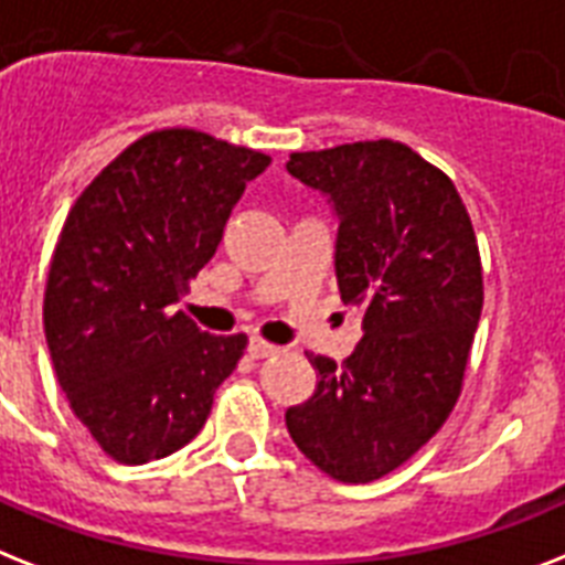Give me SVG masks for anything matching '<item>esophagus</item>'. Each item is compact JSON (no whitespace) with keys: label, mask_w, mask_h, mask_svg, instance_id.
Listing matches in <instances>:
<instances>
[{"label":"esophagus","mask_w":565,"mask_h":565,"mask_svg":"<svg viewBox=\"0 0 565 565\" xmlns=\"http://www.w3.org/2000/svg\"><path fill=\"white\" fill-rule=\"evenodd\" d=\"M278 351H281V348L273 345V342H267V339H260V337L249 339V356H255V360H264V356H275Z\"/></svg>","instance_id":"34e87169"}]
</instances>
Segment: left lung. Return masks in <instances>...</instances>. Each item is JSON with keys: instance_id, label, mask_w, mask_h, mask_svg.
<instances>
[{"instance_id": "1", "label": "left lung", "mask_w": 565, "mask_h": 565, "mask_svg": "<svg viewBox=\"0 0 565 565\" xmlns=\"http://www.w3.org/2000/svg\"><path fill=\"white\" fill-rule=\"evenodd\" d=\"M287 171L339 217L337 281L362 339L337 369L313 356V397L287 409L296 447L330 479H383L456 406L479 328L481 260L452 179L392 139L292 153Z\"/></svg>"}]
</instances>
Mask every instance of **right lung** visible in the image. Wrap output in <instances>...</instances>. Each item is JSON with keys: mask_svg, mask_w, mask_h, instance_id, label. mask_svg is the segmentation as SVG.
<instances>
[{"mask_svg": "<svg viewBox=\"0 0 565 565\" xmlns=\"http://www.w3.org/2000/svg\"><path fill=\"white\" fill-rule=\"evenodd\" d=\"M269 156L171 127L132 141L68 211L43 324L60 388L118 465L185 447L237 369L246 333L214 337L168 310L214 258Z\"/></svg>", "mask_w": 565, "mask_h": 565, "instance_id": "add662e5", "label": "right lung"}]
</instances>
